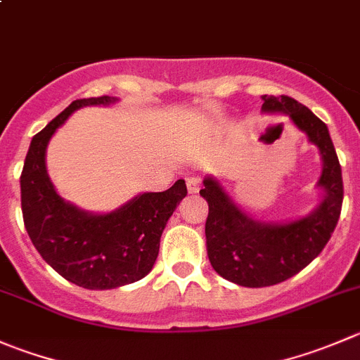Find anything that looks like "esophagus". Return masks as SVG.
<instances>
[{
    "label": "esophagus",
    "instance_id": "esophagus-1",
    "mask_svg": "<svg viewBox=\"0 0 360 360\" xmlns=\"http://www.w3.org/2000/svg\"><path fill=\"white\" fill-rule=\"evenodd\" d=\"M200 183H202V179L198 176L188 177V179H186L188 191H190V193H197V191L200 190Z\"/></svg>",
    "mask_w": 360,
    "mask_h": 360
}]
</instances>
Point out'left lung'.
Here are the masks:
<instances>
[{
    "label": "left lung",
    "instance_id": "1",
    "mask_svg": "<svg viewBox=\"0 0 360 360\" xmlns=\"http://www.w3.org/2000/svg\"><path fill=\"white\" fill-rule=\"evenodd\" d=\"M262 112L287 114L319 149L322 174L320 202L309 214L288 221H262L244 211L214 176L204 179L209 204L205 246L212 269L240 287L260 288L295 276L326 248L343 204V177L329 128L290 96H262Z\"/></svg>",
    "mask_w": 360,
    "mask_h": 360
}]
</instances>
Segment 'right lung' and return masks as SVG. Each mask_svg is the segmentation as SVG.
<instances>
[{
    "instance_id": "add662e5",
    "label": "right lung",
    "mask_w": 360,
    "mask_h": 360,
    "mask_svg": "<svg viewBox=\"0 0 360 360\" xmlns=\"http://www.w3.org/2000/svg\"><path fill=\"white\" fill-rule=\"evenodd\" d=\"M117 100L98 96L70 103L34 135L20 174V205L31 243L56 273L89 290L124 287L149 274L163 229L188 193L184 179H177L167 191L139 193L110 212H89L56 191L45 165L52 135L75 110Z\"/></svg>"
}]
</instances>
